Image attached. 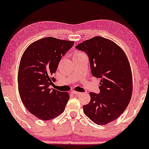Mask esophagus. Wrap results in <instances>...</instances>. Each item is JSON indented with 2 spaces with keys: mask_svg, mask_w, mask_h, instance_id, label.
<instances>
[{
  "mask_svg": "<svg viewBox=\"0 0 149 149\" xmlns=\"http://www.w3.org/2000/svg\"><path fill=\"white\" fill-rule=\"evenodd\" d=\"M71 93H72V94H73V95H80V94L81 93V92H76V91H74V90H73V91H72Z\"/></svg>",
  "mask_w": 149,
  "mask_h": 149,
  "instance_id": "34e87169",
  "label": "esophagus"
}]
</instances>
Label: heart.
I'll return each mask as SVG.
<instances>
[{"instance_id":"heart-1","label":"heart","mask_w":149,"mask_h":149,"mask_svg":"<svg viewBox=\"0 0 149 149\" xmlns=\"http://www.w3.org/2000/svg\"><path fill=\"white\" fill-rule=\"evenodd\" d=\"M81 54H83V53L81 52H76L74 54V57H77V56H80L81 55Z\"/></svg>"}]
</instances>
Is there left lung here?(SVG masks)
Returning <instances> with one entry per match:
<instances>
[{
    "instance_id": "1",
    "label": "left lung",
    "mask_w": 149,
    "mask_h": 149,
    "mask_svg": "<svg viewBox=\"0 0 149 149\" xmlns=\"http://www.w3.org/2000/svg\"><path fill=\"white\" fill-rule=\"evenodd\" d=\"M88 57L92 74L100 78V92H90L83 106L87 117L97 125L116 120L128 106L132 94V75L128 60L116 43L95 37L76 46Z\"/></svg>"
}]
</instances>
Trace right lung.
<instances>
[{
	"label": "right lung",
	"mask_w": 149,
	"mask_h": 149,
	"mask_svg": "<svg viewBox=\"0 0 149 149\" xmlns=\"http://www.w3.org/2000/svg\"><path fill=\"white\" fill-rule=\"evenodd\" d=\"M74 42L46 37L32 43L21 59L17 74L21 99L28 111L43 121L56 118L65 109L68 92L50 88L53 75Z\"/></svg>",
	"instance_id": "right-lung-1"
}]
</instances>
